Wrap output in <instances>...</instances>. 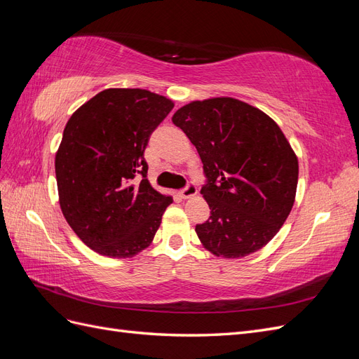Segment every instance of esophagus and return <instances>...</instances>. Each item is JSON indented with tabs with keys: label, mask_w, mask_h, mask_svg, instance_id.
<instances>
[{
	"label": "esophagus",
	"mask_w": 359,
	"mask_h": 359,
	"mask_svg": "<svg viewBox=\"0 0 359 359\" xmlns=\"http://www.w3.org/2000/svg\"><path fill=\"white\" fill-rule=\"evenodd\" d=\"M196 194H198V187L194 186L193 182L189 184V186H187L186 189H182V190L180 191V196H181L182 199H190V198H193V196H196Z\"/></svg>",
	"instance_id": "obj_1"
}]
</instances>
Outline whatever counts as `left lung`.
<instances>
[{"mask_svg":"<svg viewBox=\"0 0 359 359\" xmlns=\"http://www.w3.org/2000/svg\"><path fill=\"white\" fill-rule=\"evenodd\" d=\"M172 121L196 147L208 184L210 220L196 224L217 257L240 259L265 247L295 202L298 157L273 118L232 97L194 100Z\"/></svg>","mask_w":359,"mask_h":359,"instance_id":"8db88e82","label":"left lung"}]
</instances>
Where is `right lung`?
<instances>
[{
	"label": "right lung",
	"mask_w": 359,
	"mask_h": 359,
	"mask_svg": "<svg viewBox=\"0 0 359 359\" xmlns=\"http://www.w3.org/2000/svg\"><path fill=\"white\" fill-rule=\"evenodd\" d=\"M172 107L168 97L148 90L109 88L69 118L55 154L60 206L99 255L133 257L154 240L173 199L145 178L144 151Z\"/></svg>",
	"instance_id": "1"
}]
</instances>
